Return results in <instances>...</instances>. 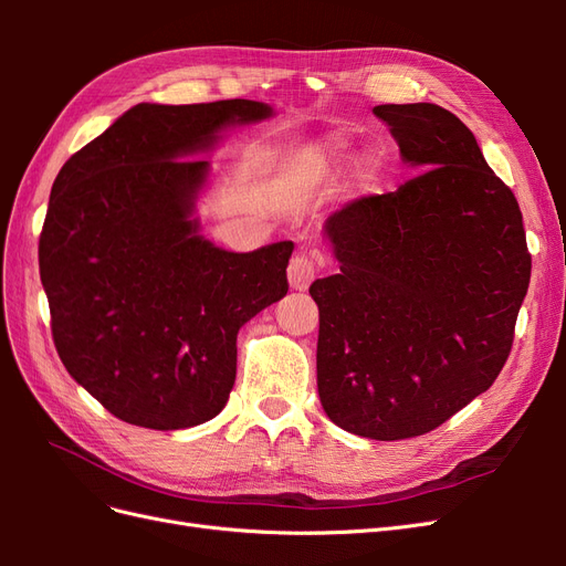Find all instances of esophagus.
<instances>
[{
    "mask_svg": "<svg viewBox=\"0 0 566 566\" xmlns=\"http://www.w3.org/2000/svg\"><path fill=\"white\" fill-rule=\"evenodd\" d=\"M316 279V266L306 254H295L293 260L287 264V281L293 290H306L312 285V281Z\"/></svg>",
    "mask_w": 566,
    "mask_h": 566,
    "instance_id": "obj_1",
    "label": "esophagus"
}]
</instances>
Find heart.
<instances>
[{"label": "heart", "instance_id": "b5f03b06", "mask_svg": "<svg viewBox=\"0 0 566 566\" xmlns=\"http://www.w3.org/2000/svg\"><path fill=\"white\" fill-rule=\"evenodd\" d=\"M347 156H349V142L345 136L328 134L302 153L300 172L304 177H316V179L331 177L342 165H345ZM378 175H380V160L375 156H364L354 167L352 184L354 188H358V191H364V188H368L375 179H378Z\"/></svg>", "mask_w": 566, "mask_h": 566}]
</instances>
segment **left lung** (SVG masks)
Here are the masks:
<instances>
[{"instance_id": "1", "label": "left lung", "mask_w": 566, "mask_h": 566, "mask_svg": "<svg viewBox=\"0 0 566 566\" xmlns=\"http://www.w3.org/2000/svg\"><path fill=\"white\" fill-rule=\"evenodd\" d=\"M373 113L420 175L325 219L339 273L310 293L325 416L352 434L397 441L434 430L499 378L531 254L517 198L451 111Z\"/></svg>"}]
</instances>
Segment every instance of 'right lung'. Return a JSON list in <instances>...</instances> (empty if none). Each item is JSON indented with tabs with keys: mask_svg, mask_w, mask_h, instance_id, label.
Returning <instances> with one entry per match:
<instances>
[{
	"mask_svg": "<svg viewBox=\"0 0 566 566\" xmlns=\"http://www.w3.org/2000/svg\"><path fill=\"white\" fill-rule=\"evenodd\" d=\"M273 117L262 101L139 104L51 186L40 279L65 370L119 420L186 430L235 382V337L287 293L293 241L229 252L200 233L202 160L227 129Z\"/></svg>",
	"mask_w": 566,
	"mask_h": 566,
	"instance_id": "right-lung-1",
	"label": "right lung"
}]
</instances>
